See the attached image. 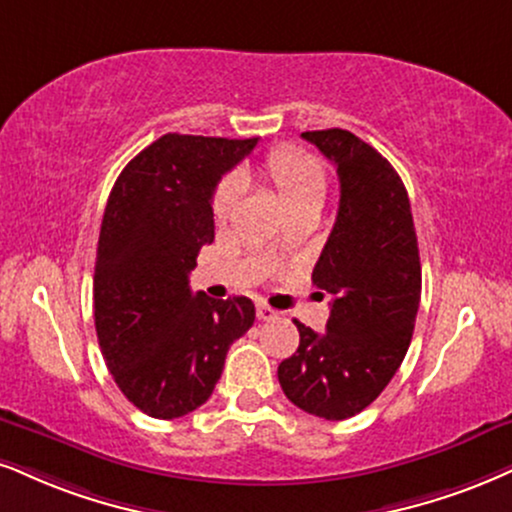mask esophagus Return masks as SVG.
<instances>
[{
    "label": "esophagus",
    "instance_id": "obj_1",
    "mask_svg": "<svg viewBox=\"0 0 512 512\" xmlns=\"http://www.w3.org/2000/svg\"><path fill=\"white\" fill-rule=\"evenodd\" d=\"M256 315H258V320H275L277 311L275 308H270L268 304H256Z\"/></svg>",
    "mask_w": 512,
    "mask_h": 512
}]
</instances>
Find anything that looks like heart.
Returning a JSON list of instances; mask_svg holds the SVG:
<instances>
[{"label": "heart", "mask_w": 512, "mask_h": 512, "mask_svg": "<svg viewBox=\"0 0 512 512\" xmlns=\"http://www.w3.org/2000/svg\"><path fill=\"white\" fill-rule=\"evenodd\" d=\"M261 175L266 178L275 194L289 211V216L304 211H318L323 206L327 173L315 156L294 147H277L261 163ZM242 197V182L235 175L220 180L213 194V216L227 220L235 213L237 201Z\"/></svg>", "instance_id": "obj_1"}]
</instances>
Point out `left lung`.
Returning <instances> with one entry per match:
<instances>
[{
  "mask_svg": "<svg viewBox=\"0 0 512 512\" xmlns=\"http://www.w3.org/2000/svg\"><path fill=\"white\" fill-rule=\"evenodd\" d=\"M337 166L339 211L313 268L332 294L327 332L299 320V349L277 380L294 406L325 420L368 408L396 375L420 306V254L408 192L391 163L349 130L301 132Z\"/></svg>",
  "mask_w": 512,
  "mask_h": 512,
  "instance_id": "obj_1",
  "label": "left lung"
}]
</instances>
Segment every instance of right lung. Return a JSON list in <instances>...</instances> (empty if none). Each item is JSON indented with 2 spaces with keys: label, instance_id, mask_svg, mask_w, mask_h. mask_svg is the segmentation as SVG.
I'll list each match as a JSON object with an SVG mask.
<instances>
[{
  "label": "right lung",
  "instance_id": "obj_1",
  "mask_svg": "<svg viewBox=\"0 0 512 512\" xmlns=\"http://www.w3.org/2000/svg\"><path fill=\"white\" fill-rule=\"evenodd\" d=\"M254 140L170 132L113 185L94 266V327L125 399L173 420L208 401L230 344L254 325L246 296L192 294L189 273L213 242V189Z\"/></svg>",
  "mask_w": 512,
  "mask_h": 512
}]
</instances>
